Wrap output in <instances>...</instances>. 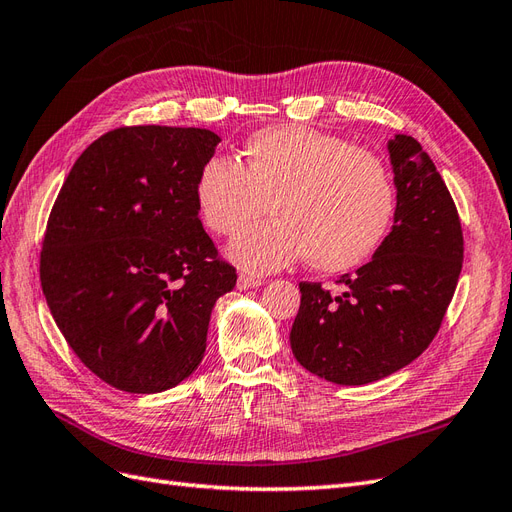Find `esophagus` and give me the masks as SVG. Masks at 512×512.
<instances>
[{"instance_id": "1", "label": "esophagus", "mask_w": 512, "mask_h": 512, "mask_svg": "<svg viewBox=\"0 0 512 512\" xmlns=\"http://www.w3.org/2000/svg\"><path fill=\"white\" fill-rule=\"evenodd\" d=\"M262 284H265V282L258 280V277L245 275V273H241V275H239V280H237V288H239V290H250V288H258V286H262Z\"/></svg>"}]
</instances>
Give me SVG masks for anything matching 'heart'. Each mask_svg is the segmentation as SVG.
<instances>
[{
    "label": "heart",
    "instance_id": "b5f03b06",
    "mask_svg": "<svg viewBox=\"0 0 512 512\" xmlns=\"http://www.w3.org/2000/svg\"><path fill=\"white\" fill-rule=\"evenodd\" d=\"M245 164L215 156L194 185L203 224L235 237L271 204L276 220L228 247L243 271L271 273L307 258L318 271L361 265L389 235L397 196L389 170L342 138L305 126L260 130L243 145Z\"/></svg>",
    "mask_w": 512,
    "mask_h": 512
}]
</instances>
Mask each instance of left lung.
<instances>
[{
  "label": "left lung",
  "mask_w": 512,
  "mask_h": 512,
  "mask_svg": "<svg viewBox=\"0 0 512 512\" xmlns=\"http://www.w3.org/2000/svg\"><path fill=\"white\" fill-rule=\"evenodd\" d=\"M389 156L397 188L389 235L369 262L339 277V294L316 282L299 284L292 354L335 384L382 380L423 354L461 273V222L436 166L406 134L391 138Z\"/></svg>",
  "instance_id": "left-lung-1"
}]
</instances>
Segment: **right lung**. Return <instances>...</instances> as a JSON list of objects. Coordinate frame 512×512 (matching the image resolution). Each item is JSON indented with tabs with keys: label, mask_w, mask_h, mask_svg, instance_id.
Returning a JSON list of instances; mask_svg holds the SVG:
<instances>
[{
	"label": "right lung",
	"mask_w": 512,
	"mask_h": 512,
	"mask_svg": "<svg viewBox=\"0 0 512 512\" xmlns=\"http://www.w3.org/2000/svg\"><path fill=\"white\" fill-rule=\"evenodd\" d=\"M222 138L203 128L106 132L74 162L46 224L40 282L87 369L128 393L194 374L237 271L198 220L194 185Z\"/></svg>",
	"instance_id": "obj_1"
}]
</instances>
